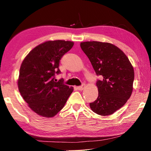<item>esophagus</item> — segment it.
Returning a JSON list of instances; mask_svg holds the SVG:
<instances>
[{
  "mask_svg": "<svg viewBox=\"0 0 151 151\" xmlns=\"http://www.w3.org/2000/svg\"><path fill=\"white\" fill-rule=\"evenodd\" d=\"M84 88H85V84H82V85H81V86L77 87V89H78V90L81 91V90H83V89H84Z\"/></svg>",
  "mask_w": 151,
  "mask_h": 151,
  "instance_id": "obj_1",
  "label": "esophagus"
}]
</instances>
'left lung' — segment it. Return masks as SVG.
<instances>
[{
	"instance_id": "8db88e82",
	"label": "left lung",
	"mask_w": 151,
	"mask_h": 151,
	"mask_svg": "<svg viewBox=\"0 0 151 151\" xmlns=\"http://www.w3.org/2000/svg\"><path fill=\"white\" fill-rule=\"evenodd\" d=\"M81 48L89 58L97 76L98 97L90 103L97 114H113L126 104L133 91L134 70L122 50L107 42H81Z\"/></svg>"
}]
</instances>
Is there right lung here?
I'll use <instances>...</instances> for the list:
<instances>
[{
	"instance_id": "1",
	"label": "right lung",
	"mask_w": 151,
	"mask_h": 151,
	"mask_svg": "<svg viewBox=\"0 0 151 151\" xmlns=\"http://www.w3.org/2000/svg\"><path fill=\"white\" fill-rule=\"evenodd\" d=\"M73 46L65 40L47 41L30 51L21 64L18 89L28 106L39 115L52 117L62 109L72 87L55 80L61 73L60 62Z\"/></svg>"
}]
</instances>
